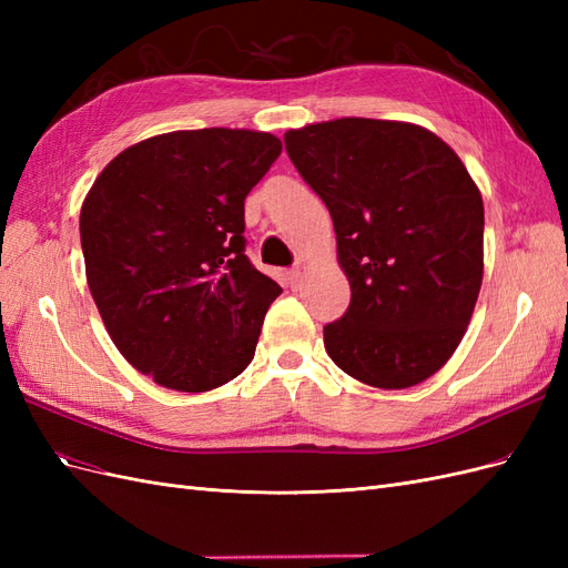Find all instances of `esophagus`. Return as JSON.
Listing matches in <instances>:
<instances>
[{
  "label": "esophagus",
  "mask_w": 568,
  "mask_h": 568,
  "mask_svg": "<svg viewBox=\"0 0 568 568\" xmlns=\"http://www.w3.org/2000/svg\"><path fill=\"white\" fill-rule=\"evenodd\" d=\"M301 280H303V265H296V267H291V270L286 272V282H288L291 288H298V286H301Z\"/></svg>",
  "instance_id": "1"
}]
</instances>
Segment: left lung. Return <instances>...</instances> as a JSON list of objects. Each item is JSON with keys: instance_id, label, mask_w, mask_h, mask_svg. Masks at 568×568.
<instances>
[{"instance_id": "obj_1", "label": "left lung", "mask_w": 568, "mask_h": 568, "mask_svg": "<svg viewBox=\"0 0 568 568\" xmlns=\"http://www.w3.org/2000/svg\"><path fill=\"white\" fill-rule=\"evenodd\" d=\"M334 220L351 305L324 348L353 379L400 390L436 374L484 282V199L438 134L403 120L338 118L284 134Z\"/></svg>"}]
</instances>
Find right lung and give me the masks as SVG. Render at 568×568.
Returning <instances> with one entry per match:
<instances>
[{"mask_svg":"<svg viewBox=\"0 0 568 568\" xmlns=\"http://www.w3.org/2000/svg\"><path fill=\"white\" fill-rule=\"evenodd\" d=\"M282 153L255 130H178L120 151L80 209L92 298L153 382L213 390L242 374L282 286L244 253V199Z\"/></svg>","mask_w":568,"mask_h":568,"instance_id":"right-lung-1","label":"right lung"}]
</instances>
